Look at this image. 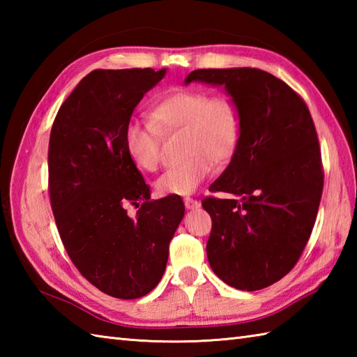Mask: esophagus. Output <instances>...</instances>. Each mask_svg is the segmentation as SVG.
Listing matches in <instances>:
<instances>
[{
	"label": "esophagus",
	"instance_id": "1",
	"mask_svg": "<svg viewBox=\"0 0 357 357\" xmlns=\"http://www.w3.org/2000/svg\"><path fill=\"white\" fill-rule=\"evenodd\" d=\"M184 204H185L187 210H195V208L201 207V202L198 199H193V198H184Z\"/></svg>",
	"mask_w": 357,
	"mask_h": 357
}]
</instances>
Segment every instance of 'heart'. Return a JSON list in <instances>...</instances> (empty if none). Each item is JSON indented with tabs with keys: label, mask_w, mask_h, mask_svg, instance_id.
Listing matches in <instances>:
<instances>
[{
	"label": "heart",
	"mask_w": 357,
	"mask_h": 357,
	"mask_svg": "<svg viewBox=\"0 0 357 357\" xmlns=\"http://www.w3.org/2000/svg\"><path fill=\"white\" fill-rule=\"evenodd\" d=\"M149 124L130 121L124 130V146L130 161L142 172L159 165V135L181 130L183 162L156 181L161 195H192L213 170L236 150L241 119L236 104L227 95H210L198 89H178L164 95L147 112Z\"/></svg>",
	"instance_id": "obj_1"
}]
</instances>
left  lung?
<instances>
[{
	"label": "left lung",
	"instance_id": "1",
	"mask_svg": "<svg viewBox=\"0 0 357 357\" xmlns=\"http://www.w3.org/2000/svg\"><path fill=\"white\" fill-rule=\"evenodd\" d=\"M222 86L236 104L241 132L229 167L206 198L211 270L238 290L282 279L298 262L319 208L324 173L307 104L284 81L252 67L198 69L184 84Z\"/></svg>",
	"mask_w": 357,
	"mask_h": 357
}]
</instances>
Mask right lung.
Wrapping results in <instances>:
<instances>
[{"instance_id": "right-lung-1", "label": "right lung", "mask_w": 357, "mask_h": 357, "mask_svg": "<svg viewBox=\"0 0 357 357\" xmlns=\"http://www.w3.org/2000/svg\"><path fill=\"white\" fill-rule=\"evenodd\" d=\"M167 69L93 70L63 102L49 141V192L59 236L90 284L119 299L150 293L184 218L176 195L150 199L124 130ZM139 208L135 217L126 208Z\"/></svg>"}]
</instances>
